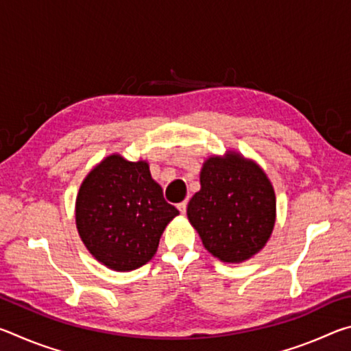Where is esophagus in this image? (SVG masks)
Returning a JSON list of instances; mask_svg holds the SVG:
<instances>
[{"label": "esophagus", "instance_id": "1", "mask_svg": "<svg viewBox=\"0 0 351 351\" xmlns=\"http://www.w3.org/2000/svg\"><path fill=\"white\" fill-rule=\"evenodd\" d=\"M178 209H180V212L184 215V213H186V210H187V203H186V201H182V203L178 204Z\"/></svg>", "mask_w": 351, "mask_h": 351}]
</instances>
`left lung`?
<instances>
[{
  "label": "left lung",
  "mask_w": 351,
  "mask_h": 351,
  "mask_svg": "<svg viewBox=\"0 0 351 351\" xmlns=\"http://www.w3.org/2000/svg\"><path fill=\"white\" fill-rule=\"evenodd\" d=\"M201 190L187 217L204 247L228 263L251 258L266 245L276 221V195L258 165L240 154L207 159Z\"/></svg>",
  "instance_id": "8db88e82"
}]
</instances>
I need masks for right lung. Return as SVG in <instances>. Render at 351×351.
I'll return each instance as SVG.
<instances>
[{
	"label": "right lung",
	"mask_w": 351,
	"mask_h": 351,
	"mask_svg": "<svg viewBox=\"0 0 351 351\" xmlns=\"http://www.w3.org/2000/svg\"><path fill=\"white\" fill-rule=\"evenodd\" d=\"M178 213L152 180L148 164L128 162L119 154L90 171L75 201L82 241L114 271H132L150 261L165 226Z\"/></svg>",
	"instance_id": "add662e5"
}]
</instances>
